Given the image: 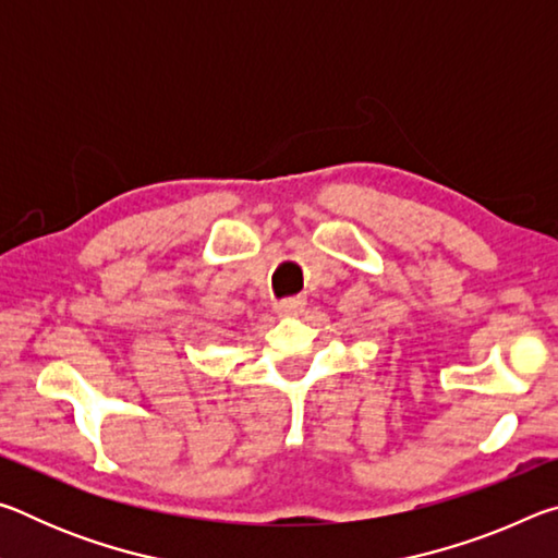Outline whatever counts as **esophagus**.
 I'll return each mask as SVG.
<instances>
[{
    "instance_id": "obj_1",
    "label": "esophagus",
    "mask_w": 558,
    "mask_h": 558,
    "mask_svg": "<svg viewBox=\"0 0 558 558\" xmlns=\"http://www.w3.org/2000/svg\"><path fill=\"white\" fill-rule=\"evenodd\" d=\"M276 310L280 315H298L302 310V300L300 298H288V300H280Z\"/></svg>"
}]
</instances>
